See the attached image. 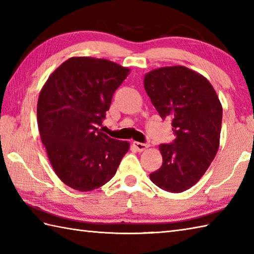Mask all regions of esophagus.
<instances>
[{
    "instance_id": "1",
    "label": "esophagus",
    "mask_w": 254,
    "mask_h": 254,
    "mask_svg": "<svg viewBox=\"0 0 254 254\" xmlns=\"http://www.w3.org/2000/svg\"><path fill=\"white\" fill-rule=\"evenodd\" d=\"M132 145L135 147L138 152H143V150L146 149L147 147H149L148 143H139V142H133Z\"/></svg>"
}]
</instances>
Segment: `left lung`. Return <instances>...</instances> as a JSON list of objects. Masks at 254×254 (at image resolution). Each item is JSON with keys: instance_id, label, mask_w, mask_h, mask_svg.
<instances>
[{"instance_id": "left-lung-1", "label": "left lung", "mask_w": 254, "mask_h": 254, "mask_svg": "<svg viewBox=\"0 0 254 254\" xmlns=\"http://www.w3.org/2000/svg\"><path fill=\"white\" fill-rule=\"evenodd\" d=\"M144 87L161 119H169L176 138L160 144L163 165L149 175L165 191L180 193L201 179L219 147L223 108L203 75L186 66L147 73Z\"/></svg>"}]
</instances>
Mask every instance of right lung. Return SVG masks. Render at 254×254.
<instances>
[{
  "label": "right lung",
  "instance_id": "obj_1",
  "mask_svg": "<svg viewBox=\"0 0 254 254\" xmlns=\"http://www.w3.org/2000/svg\"><path fill=\"white\" fill-rule=\"evenodd\" d=\"M130 69L88 57L63 62L42 87L37 106L42 144L57 176L77 191L102 187L116 175L130 144L98 128Z\"/></svg>",
  "mask_w": 254,
  "mask_h": 254
}]
</instances>
